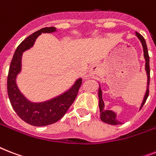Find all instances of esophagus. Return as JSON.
<instances>
[{
  "label": "esophagus",
  "instance_id": "1",
  "mask_svg": "<svg viewBox=\"0 0 156 156\" xmlns=\"http://www.w3.org/2000/svg\"><path fill=\"white\" fill-rule=\"evenodd\" d=\"M100 66L97 65V64H94V65H92V66L90 67L89 73H90V75H95V74H97V73H100Z\"/></svg>",
  "mask_w": 156,
  "mask_h": 156
}]
</instances>
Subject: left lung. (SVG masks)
I'll list each match as a JSON object with an SVG mask.
<instances>
[{
	"mask_svg": "<svg viewBox=\"0 0 156 156\" xmlns=\"http://www.w3.org/2000/svg\"><path fill=\"white\" fill-rule=\"evenodd\" d=\"M136 35L138 36V38L139 39L141 43H142V44H143V52H144V57H145L146 60L145 69L146 71H147V91H146L145 96H144L143 101L140 107L141 109L143 108V105H144L146 100H147L148 95H149V84H150V65H149V62H150V60H149V54H148V50L147 47V44H146L145 39L143 38V35L139 34L138 32H136ZM99 100H100L99 107H100V119H101V121H104V122H105L107 124H109V125H114V126H116V125H121V122L116 120V115L115 112H113L111 110H105L104 109V104L102 98V90L100 89V87L99 88Z\"/></svg>",
	"mask_w": 156,
	"mask_h": 156,
	"instance_id": "left-lung-1",
	"label": "left lung"
}]
</instances>
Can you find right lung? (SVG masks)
<instances>
[{
	"label": "right lung",
	"instance_id": "add662e5",
	"mask_svg": "<svg viewBox=\"0 0 156 156\" xmlns=\"http://www.w3.org/2000/svg\"><path fill=\"white\" fill-rule=\"evenodd\" d=\"M53 31H56V28L53 27H44L26 38L17 48L9 69L7 90L11 105L22 120L34 126L51 125L63 117L75 100L82 84V79L79 78L68 91L57 97L53 98L52 100L43 103L30 102L18 90L16 84V77L21 71L23 52L32 47L36 38L40 34L52 33Z\"/></svg>",
	"mask_w": 156,
	"mask_h": 156
}]
</instances>
